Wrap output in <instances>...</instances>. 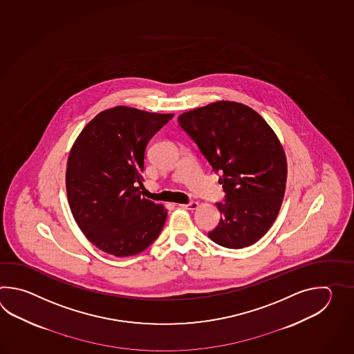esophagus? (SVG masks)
<instances>
[{
    "label": "esophagus",
    "mask_w": 354,
    "mask_h": 354,
    "mask_svg": "<svg viewBox=\"0 0 354 354\" xmlns=\"http://www.w3.org/2000/svg\"><path fill=\"white\" fill-rule=\"evenodd\" d=\"M180 207H185L187 210H195L198 207V203L197 201H189L188 203H182L180 205Z\"/></svg>",
    "instance_id": "obj_1"
}]
</instances>
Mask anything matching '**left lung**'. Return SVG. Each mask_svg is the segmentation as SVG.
Instances as JSON below:
<instances>
[{
    "instance_id": "1",
    "label": "left lung",
    "mask_w": 354,
    "mask_h": 354,
    "mask_svg": "<svg viewBox=\"0 0 354 354\" xmlns=\"http://www.w3.org/2000/svg\"><path fill=\"white\" fill-rule=\"evenodd\" d=\"M178 125L220 174L225 194L209 238L230 249L254 244L277 218L285 195L286 157L277 136L259 113L230 101L182 113Z\"/></svg>"
}]
</instances>
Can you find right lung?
Returning <instances> with one entry per match:
<instances>
[{
  "mask_svg": "<svg viewBox=\"0 0 354 354\" xmlns=\"http://www.w3.org/2000/svg\"><path fill=\"white\" fill-rule=\"evenodd\" d=\"M174 113L116 106L98 113L68 157V203L86 238L115 257L136 256L158 238L167 210L142 196L145 149Z\"/></svg>",
  "mask_w": 354,
  "mask_h": 354,
  "instance_id": "1",
  "label": "right lung"
}]
</instances>
